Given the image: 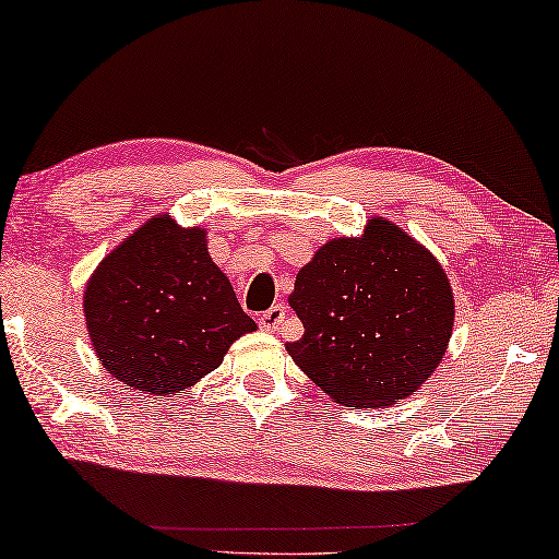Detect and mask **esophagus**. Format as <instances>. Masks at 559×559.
<instances>
[{"mask_svg": "<svg viewBox=\"0 0 559 559\" xmlns=\"http://www.w3.org/2000/svg\"><path fill=\"white\" fill-rule=\"evenodd\" d=\"M283 318H286V306L278 304V306H273V308H269V311L259 316V325L263 328V331L273 333L283 323Z\"/></svg>", "mask_w": 559, "mask_h": 559, "instance_id": "34e87169", "label": "esophagus"}]
</instances>
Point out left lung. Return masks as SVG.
<instances>
[{
	"label": "left lung",
	"mask_w": 559,
	"mask_h": 559,
	"mask_svg": "<svg viewBox=\"0 0 559 559\" xmlns=\"http://www.w3.org/2000/svg\"><path fill=\"white\" fill-rule=\"evenodd\" d=\"M288 304L304 338L296 366L333 403L393 405L420 391L448 353L455 296L428 248L383 216L325 241L298 271Z\"/></svg>",
	"instance_id": "8db88e82"
}]
</instances>
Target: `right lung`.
Segmentation results:
<instances>
[{
    "instance_id": "add662e5",
    "label": "right lung",
    "mask_w": 559,
    "mask_h": 559,
    "mask_svg": "<svg viewBox=\"0 0 559 559\" xmlns=\"http://www.w3.org/2000/svg\"><path fill=\"white\" fill-rule=\"evenodd\" d=\"M84 318L102 366L131 391L179 395L253 333L201 226L144 221L106 253L84 286Z\"/></svg>"
}]
</instances>
